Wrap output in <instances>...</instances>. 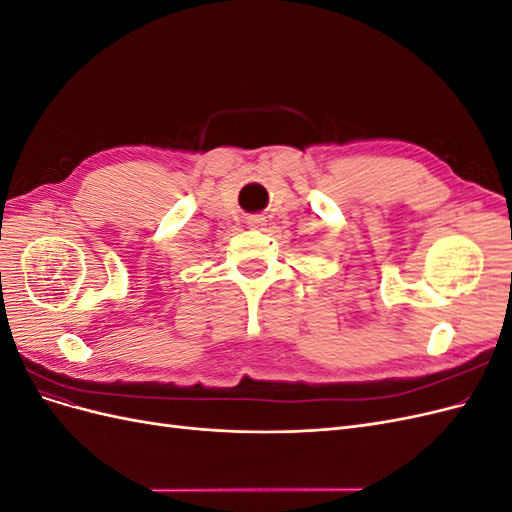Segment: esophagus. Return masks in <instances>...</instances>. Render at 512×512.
<instances>
[{"mask_svg":"<svg viewBox=\"0 0 512 512\" xmlns=\"http://www.w3.org/2000/svg\"><path fill=\"white\" fill-rule=\"evenodd\" d=\"M247 224H250L252 228H262L267 224V220L262 218V215H252V218H247Z\"/></svg>","mask_w":512,"mask_h":512,"instance_id":"1","label":"esophagus"}]
</instances>
